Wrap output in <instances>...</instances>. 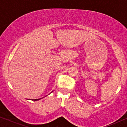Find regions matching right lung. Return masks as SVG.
Returning a JSON list of instances; mask_svg holds the SVG:
<instances>
[{
  "mask_svg": "<svg viewBox=\"0 0 127 127\" xmlns=\"http://www.w3.org/2000/svg\"><path fill=\"white\" fill-rule=\"evenodd\" d=\"M40 99H41V98H40ZM40 99H34V100H39Z\"/></svg>",
  "mask_w": 127,
  "mask_h": 127,
  "instance_id": "right-lung-1",
  "label": "right lung"
}]
</instances>
